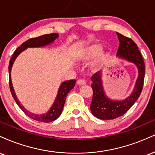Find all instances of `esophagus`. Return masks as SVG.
<instances>
[{
  "instance_id": "1",
  "label": "esophagus",
  "mask_w": 155,
  "mask_h": 155,
  "mask_svg": "<svg viewBox=\"0 0 155 155\" xmlns=\"http://www.w3.org/2000/svg\"><path fill=\"white\" fill-rule=\"evenodd\" d=\"M85 83H86V82H85L84 80H83V79H80L77 81V84L79 85H85Z\"/></svg>"
}]
</instances>
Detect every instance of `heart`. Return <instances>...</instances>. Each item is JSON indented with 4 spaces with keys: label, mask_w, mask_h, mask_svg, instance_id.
<instances>
[{
    "label": "heart",
    "mask_w": 155,
    "mask_h": 155,
    "mask_svg": "<svg viewBox=\"0 0 155 155\" xmlns=\"http://www.w3.org/2000/svg\"><path fill=\"white\" fill-rule=\"evenodd\" d=\"M100 49H101V46L97 44H94L88 46L87 48L83 49V51L81 52V55L79 56V60L82 61H85L91 59L99 51ZM104 59V55L103 54H100L97 59H96L94 64H98L99 62L102 61Z\"/></svg>",
    "instance_id": "heart-1"
}]
</instances>
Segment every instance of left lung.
Instances as JSON below:
<instances>
[{
  "mask_svg": "<svg viewBox=\"0 0 155 155\" xmlns=\"http://www.w3.org/2000/svg\"><path fill=\"white\" fill-rule=\"evenodd\" d=\"M116 33L120 42L117 56L135 64L139 71V77L134 91L128 97L122 101H113L109 99L105 94L101 72H96L92 76L93 98L90 106L91 111L96 117L104 120L115 119L126 113L141 95L144 81V61L137 45L130 38L125 37L119 32Z\"/></svg>",
  "mask_w": 155,
  "mask_h": 155,
  "instance_id": "left-lung-1",
  "label": "left lung"
}]
</instances>
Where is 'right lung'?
<instances>
[{
	"label": "right lung",
	"instance_id": "add662e5",
	"mask_svg": "<svg viewBox=\"0 0 155 155\" xmlns=\"http://www.w3.org/2000/svg\"><path fill=\"white\" fill-rule=\"evenodd\" d=\"M58 36H59V35L57 33L46 34L43 35L39 36V37L30 38V39L27 40V41L24 42L22 44L16 49V51H14V54H13L12 58H11L10 61H9V87H10L11 93H12L13 98L15 100V101L18 104V106L21 108V110L25 112V114H26V115L30 117V118H32V119L35 120L43 122V123H50V122L55 120L57 119V118L61 115L67 94H68V93L74 88L76 81L75 80H70V81L63 82L61 84V85H60L59 91H58L57 96H56L55 99V101H54L52 107H51L50 110L48 111L47 113L40 114L39 115V114H32L31 112H27V111L25 110V108H24V107L21 106V104L19 103V100L17 99V97H16V96L15 92H14V88H13L12 79H11V71H12V65L13 64H14V61H15L16 58L17 57L18 55H19L20 53L22 52L24 50H25V49L27 48H36V47L45 46V45H47L50 44V43H53V42L58 38Z\"/></svg>",
	"mask_w": 155,
	"mask_h": 155
}]
</instances>
